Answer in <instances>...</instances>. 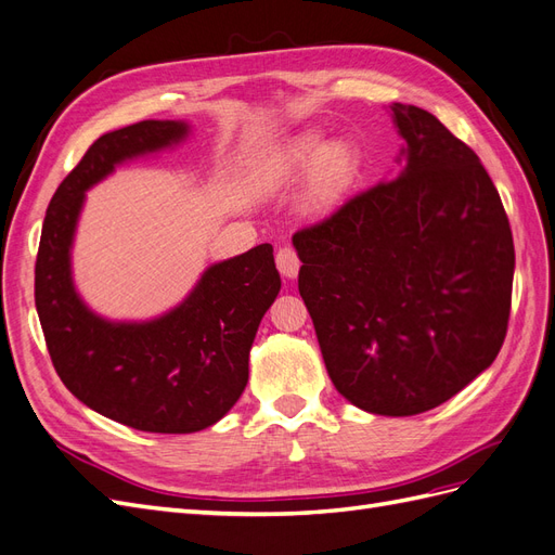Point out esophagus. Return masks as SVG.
I'll return each mask as SVG.
<instances>
[{"instance_id": "obj_1", "label": "esophagus", "mask_w": 555, "mask_h": 555, "mask_svg": "<svg viewBox=\"0 0 555 555\" xmlns=\"http://www.w3.org/2000/svg\"><path fill=\"white\" fill-rule=\"evenodd\" d=\"M275 263H278V271L282 273V278L294 280V278L298 275L300 261H298L296 251H294L292 247H282V249H278V255H275Z\"/></svg>"}]
</instances>
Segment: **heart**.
I'll return each instance as SVG.
<instances>
[{
	"label": "heart",
	"mask_w": 555,
	"mask_h": 555,
	"mask_svg": "<svg viewBox=\"0 0 555 555\" xmlns=\"http://www.w3.org/2000/svg\"><path fill=\"white\" fill-rule=\"evenodd\" d=\"M308 169L304 204L314 215H326L340 206L359 169V153L347 139L322 141L319 131H304L287 143L273 166L275 180H292Z\"/></svg>",
	"instance_id": "obj_1"
}]
</instances>
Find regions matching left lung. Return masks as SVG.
Wrapping results in <instances>:
<instances>
[{
  "instance_id": "left-lung-1",
  "label": "left lung",
  "mask_w": 555,
  "mask_h": 555,
  "mask_svg": "<svg viewBox=\"0 0 555 555\" xmlns=\"http://www.w3.org/2000/svg\"><path fill=\"white\" fill-rule=\"evenodd\" d=\"M405 141L384 178L294 233L298 292L328 377L363 412L412 416L489 367L507 333L514 241L479 157L435 117L391 104Z\"/></svg>"
}]
</instances>
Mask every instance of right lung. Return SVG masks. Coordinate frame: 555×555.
I'll return each instance as SVG.
<instances>
[{
    "mask_svg": "<svg viewBox=\"0 0 555 555\" xmlns=\"http://www.w3.org/2000/svg\"><path fill=\"white\" fill-rule=\"evenodd\" d=\"M184 120H143L99 137L46 210L35 300L55 371L82 405L145 433L204 430L236 405L249 349L280 294L273 245L210 263L178 306L150 319L94 312L74 282L86 194L127 162L188 141Z\"/></svg>",
    "mask_w": 555,
    "mask_h": 555,
    "instance_id": "right-lung-1",
    "label": "right lung"
}]
</instances>
